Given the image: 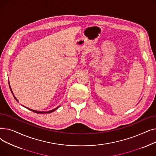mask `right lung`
I'll use <instances>...</instances> for the list:
<instances>
[{
	"label": "right lung",
	"instance_id": "add662e5",
	"mask_svg": "<svg viewBox=\"0 0 156 156\" xmlns=\"http://www.w3.org/2000/svg\"><path fill=\"white\" fill-rule=\"evenodd\" d=\"M9 87H10V89H11V91L12 94H13V92H12V90H11V86H10V85H9ZM13 96H14V99L16 100V101H17V102H19V101L17 100V99H16V97L14 95V94H13ZM59 107H60V106H59V107H57V108H55V109H52V110L48 111H35V110H33V109H30V108H27L28 109H29V110H30V111H33V112H36V113H38V114H44V113H51V112H54V111H55L56 109H58Z\"/></svg>",
	"mask_w": 156,
	"mask_h": 156
}]
</instances>
